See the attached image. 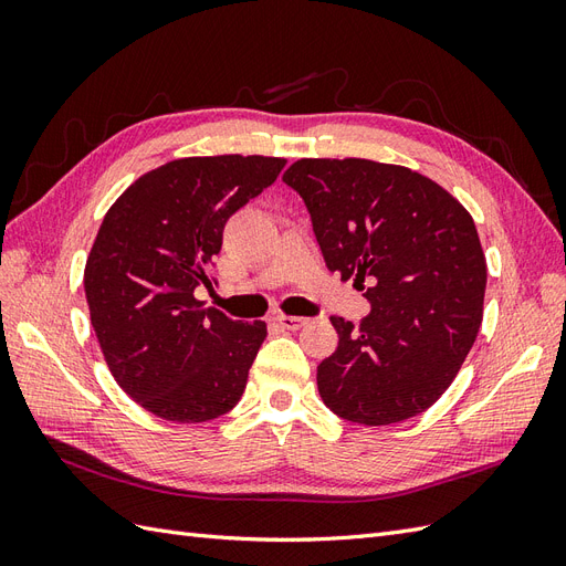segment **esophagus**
Here are the masks:
<instances>
[{
	"instance_id": "1",
	"label": "esophagus",
	"mask_w": 566,
	"mask_h": 566,
	"mask_svg": "<svg viewBox=\"0 0 566 566\" xmlns=\"http://www.w3.org/2000/svg\"><path fill=\"white\" fill-rule=\"evenodd\" d=\"M273 323H276L279 328H283V331H300L302 325L306 323V318H302V316H283V314H279V316H273Z\"/></svg>"
}]
</instances>
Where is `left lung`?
Returning <instances> with one entry per match:
<instances>
[{
	"instance_id": "1",
	"label": "left lung",
	"mask_w": 566,
	"mask_h": 566,
	"mask_svg": "<svg viewBox=\"0 0 566 566\" xmlns=\"http://www.w3.org/2000/svg\"><path fill=\"white\" fill-rule=\"evenodd\" d=\"M283 181L312 217L325 266L366 290L370 312L339 335L316 382L349 422L380 427L430 408L482 325L486 260L474 221L439 184L401 165L304 158Z\"/></svg>"
}]
</instances>
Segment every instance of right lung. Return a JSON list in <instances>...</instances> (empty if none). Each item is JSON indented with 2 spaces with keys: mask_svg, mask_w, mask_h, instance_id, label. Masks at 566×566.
<instances>
[{
  "mask_svg": "<svg viewBox=\"0 0 566 566\" xmlns=\"http://www.w3.org/2000/svg\"><path fill=\"white\" fill-rule=\"evenodd\" d=\"M283 158H181L115 200L84 269V295L111 373L153 416L214 420L241 401L266 337L193 297L212 287L224 227L276 181Z\"/></svg>",
  "mask_w": 566,
  "mask_h": 566,
  "instance_id": "obj_1",
  "label": "right lung"
}]
</instances>
